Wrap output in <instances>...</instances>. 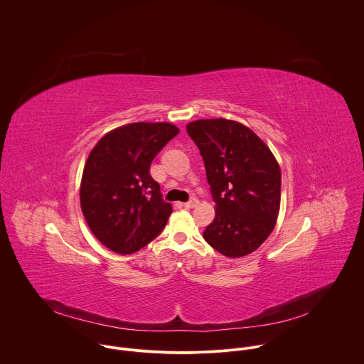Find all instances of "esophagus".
Wrapping results in <instances>:
<instances>
[{"label": "esophagus", "instance_id": "1", "mask_svg": "<svg viewBox=\"0 0 364 364\" xmlns=\"http://www.w3.org/2000/svg\"><path fill=\"white\" fill-rule=\"evenodd\" d=\"M199 205V200L198 199H192V200H189V202H186V203H183V206L185 208H188V209H192V208H196Z\"/></svg>", "mask_w": 364, "mask_h": 364}]
</instances>
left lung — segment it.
Segmentation results:
<instances>
[{"label": "left lung", "mask_w": 364, "mask_h": 364, "mask_svg": "<svg viewBox=\"0 0 364 364\" xmlns=\"http://www.w3.org/2000/svg\"><path fill=\"white\" fill-rule=\"evenodd\" d=\"M186 131L200 151L216 203L203 239L229 258L248 255L275 228L281 168L268 145L242 122L196 120Z\"/></svg>", "instance_id": "left-lung-1"}]
</instances>
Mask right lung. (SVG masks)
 <instances>
[{"instance_id": "right-lung-1", "label": "right lung", "mask_w": 364, "mask_h": 364, "mask_svg": "<svg viewBox=\"0 0 364 364\" xmlns=\"http://www.w3.org/2000/svg\"><path fill=\"white\" fill-rule=\"evenodd\" d=\"M179 128L171 122H131L103 135L90 151L80 182V208L96 239L127 255L152 242L172 205L149 175L156 154Z\"/></svg>"}]
</instances>
